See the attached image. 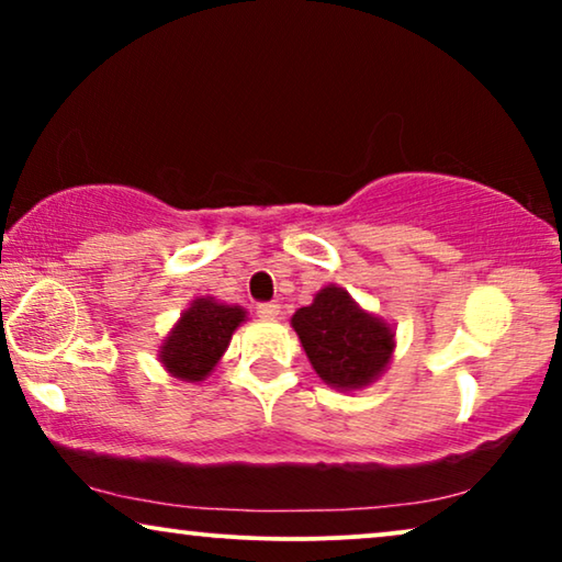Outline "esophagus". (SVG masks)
Returning a JSON list of instances; mask_svg holds the SVG:
<instances>
[{"instance_id": "1", "label": "esophagus", "mask_w": 562, "mask_h": 562, "mask_svg": "<svg viewBox=\"0 0 562 562\" xmlns=\"http://www.w3.org/2000/svg\"><path fill=\"white\" fill-rule=\"evenodd\" d=\"M281 314V304L268 302V304H258V317L260 319H276Z\"/></svg>"}]
</instances>
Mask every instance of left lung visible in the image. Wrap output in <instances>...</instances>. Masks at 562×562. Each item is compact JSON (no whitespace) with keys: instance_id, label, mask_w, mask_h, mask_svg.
Listing matches in <instances>:
<instances>
[{"instance_id":"8db88e82","label":"left lung","mask_w":562,"mask_h":562,"mask_svg":"<svg viewBox=\"0 0 562 562\" xmlns=\"http://www.w3.org/2000/svg\"><path fill=\"white\" fill-rule=\"evenodd\" d=\"M291 327L319 379L337 391L368 389L394 358V327L335 283L296 310Z\"/></svg>"}]
</instances>
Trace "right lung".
Wrapping results in <instances>:
<instances>
[{
    "label": "right lung",
    "instance_id": "obj_1",
    "mask_svg": "<svg viewBox=\"0 0 562 562\" xmlns=\"http://www.w3.org/2000/svg\"><path fill=\"white\" fill-rule=\"evenodd\" d=\"M245 319L248 312L243 306L217 302L214 296H196L160 342V366L179 381H204L217 368L235 329Z\"/></svg>",
    "mask_w": 562,
    "mask_h": 562
}]
</instances>
